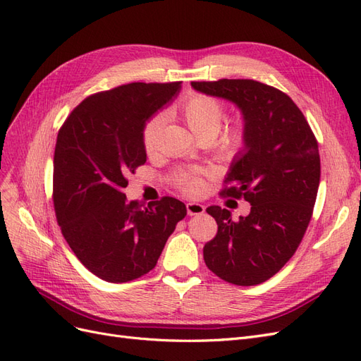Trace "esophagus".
Masks as SVG:
<instances>
[{
  "instance_id": "1",
  "label": "esophagus",
  "mask_w": 361,
  "mask_h": 361,
  "mask_svg": "<svg viewBox=\"0 0 361 361\" xmlns=\"http://www.w3.org/2000/svg\"><path fill=\"white\" fill-rule=\"evenodd\" d=\"M187 212L188 215H202L204 212V206L197 202H190L187 203Z\"/></svg>"
}]
</instances>
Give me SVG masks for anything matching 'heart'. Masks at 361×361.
I'll return each instance as SVG.
<instances>
[{"instance_id":"obj_1","label":"heart","mask_w":361,"mask_h":361,"mask_svg":"<svg viewBox=\"0 0 361 361\" xmlns=\"http://www.w3.org/2000/svg\"><path fill=\"white\" fill-rule=\"evenodd\" d=\"M176 114L183 120L185 125L195 135V138L214 140L220 133L224 120V106L214 97L204 94H191L178 108ZM162 129V117H152L143 129V146L147 154L158 149L159 135ZM245 134L241 125H236L226 130L224 135L216 143V150L223 158L231 159L243 149ZM178 182L180 187L190 192L197 194L203 190V180L192 173H180Z\"/></svg>"}]
</instances>
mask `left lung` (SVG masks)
<instances>
[{
	"instance_id": "obj_1",
	"label": "left lung",
	"mask_w": 361,
	"mask_h": 361,
	"mask_svg": "<svg viewBox=\"0 0 361 361\" xmlns=\"http://www.w3.org/2000/svg\"><path fill=\"white\" fill-rule=\"evenodd\" d=\"M194 90L236 105L245 141L233 157L221 195L251 204L232 220L220 206L206 212L218 232L203 247L206 267L238 286L264 283L285 267L307 228L319 188L321 159L316 138L288 94L253 80L191 82Z\"/></svg>"
}]
</instances>
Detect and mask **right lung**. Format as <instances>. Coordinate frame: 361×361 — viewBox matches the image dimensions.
<instances>
[{"instance_id": "1", "label": "right lung", "mask_w": 361, "mask_h": 361, "mask_svg": "<svg viewBox=\"0 0 361 361\" xmlns=\"http://www.w3.org/2000/svg\"><path fill=\"white\" fill-rule=\"evenodd\" d=\"M180 82H130L84 99L61 126L54 154V207L64 239L99 279L126 283L154 269L187 215L164 197L128 202L126 176L146 162L143 129Z\"/></svg>"}]
</instances>
